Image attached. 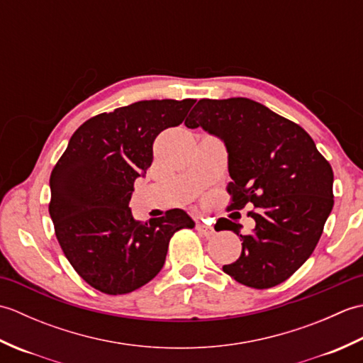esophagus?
<instances>
[{"mask_svg": "<svg viewBox=\"0 0 363 363\" xmlns=\"http://www.w3.org/2000/svg\"><path fill=\"white\" fill-rule=\"evenodd\" d=\"M196 230L201 235H204V237H211L215 233L213 228L211 225H207V223H204V221H198L196 223Z\"/></svg>", "mask_w": 363, "mask_h": 363, "instance_id": "obj_1", "label": "esophagus"}]
</instances>
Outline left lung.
Masks as SVG:
<instances>
[{
    "label": "left lung",
    "instance_id": "8db88e82",
    "mask_svg": "<svg viewBox=\"0 0 363 363\" xmlns=\"http://www.w3.org/2000/svg\"><path fill=\"white\" fill-rule=\"evenodd\" d=\"M218 137L228 151L229 211L246 204L256 228L223 218L242 254L223 272L254 289L284 282L311 257L334 207V173L306 130L250 98L199 99L186 120Z\"/></svg>",
    "mask_w": 363,
    "mask_h": 363
}]
</instances>
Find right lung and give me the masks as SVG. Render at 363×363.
<instances>
[{
  "instance_id": "add662e5",
  "label": "right lung",
  "mask_w": 363,
  "mask_h": 363,
  "mask_svg": "<svg viewBox=\"0 0 363 363\" xmlns=\"http://www.w3.org/2000/svg\"><path fill=\"white\" fill-rule=\"evenodd\" d=\"M196 99H148L91 117L74 130L50 177V215L65 257L91 287L125 295L165 264L169 238L195 228L186 211L137 221L129 201L152 162V143L179 126Z\"/></svg>"
}]
</instances>
